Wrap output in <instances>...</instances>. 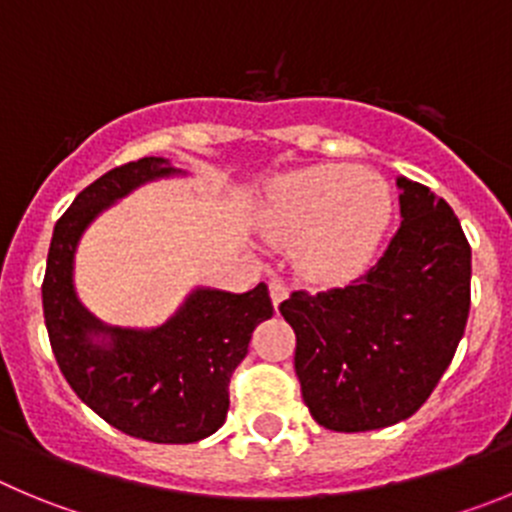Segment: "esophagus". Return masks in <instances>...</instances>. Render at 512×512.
<instances>
[{
	"label": "esophagus",
	"instance_id": "obj_1",
	"mask_svg": "<svg viewBox=\"0 0 512 512\" xmlns=\"http://www.w3.org/2000/svg\"><path fill=\"white\" fill-rule=\"evenodd\" d=\"M270 298H272V305L278 308V305L283 303L285 298H288V285H285L283 280H272V283H270Z\"/></svg>",
	"mask_w": 512,
	"mask_h": 512
}]
</instances>
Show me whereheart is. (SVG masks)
Masks as SVG:
<instances>
[{
  "mask_svg": "<svg viewBox=\"0 0 512 512\" xmlns=\"http://www.w3.org/2000/svg\"><path fill=\"white\" fill-rule=\"evenodd\" d=\"M391 209V189L381 176L351 164L308 166L270 186L260 229L272 242L300 240V270L333 283L369 265L391 222Z\"/></svg>",
  "mask_w": 512,
  "mask_h": 512,
  "instance_id": "heart-1",
  "label": "heart"
}]
</instances>
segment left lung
I'll return each instance as SVG.
<instances>
[{"mask_svg":"<svg viewBox=\"0 0 512 512\" xmlns=\"http://www.w3.org/2000/svg\"><path fill=\"white\" fill-rule=\"evenodd\" d=\"M401 224L346 288L295 290L280 313L295 331L305 407L333 432L412 417L450 366L470 315L472 252L460 219L424 184L396 179Z\"/></svg>","mask_w":512,"mask_h":512,"instance_id":"obj_1","label":"left lung"}]
</instances>
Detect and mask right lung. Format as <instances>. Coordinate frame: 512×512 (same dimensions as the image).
I'll use <instances>...</instances> for the list:
<instances>
[{"instance_id":"obj_1","label":"right lung","mask_w":512,"mask_h":512,"mask_svg":"<svg viewBox=\"0 0 512 512\" xmlns=\"http://www.w3.org/2000/svg\"><path fill=\"white\" fill-rule=\"evenodd\" d=\"M171 174L179 171L169 161L146 156L80 191L52 232L42 310L62 376L100 419L146 442L189 444L227 419L229 379L257 323L272 318L267 285L242 295L197 288L174 318L151 331L105 326L73 288V257L85 227L136 186Z\"/></svg>"}]
</instances>
